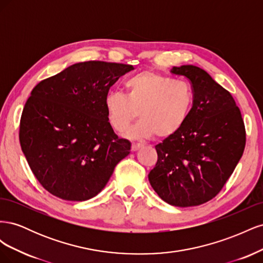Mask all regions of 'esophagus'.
<instances>
[{"instance_id":"esophagus-1","label":"esophagus","mask_w":263,"mask_h":263,"mask_svg":"<svg viewBox=\"0 0 263 263\" xmlns=\"http://www.w3.org/2000/svg\"><path fill=\"white\" fill-rule=\"evenodd\" d=\"M142 147L141 144H133L132 145V151H137Z\"/></svg>"}]
</instances>
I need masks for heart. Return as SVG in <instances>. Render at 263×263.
<instances>
[{"mask_svg": "<svg viewBox=\"0 0 263 263\" xmlns=\"http://www.w3.org/2000/svg\"><path fill=\"white\" fill-rule=\"evenodd\" d=\"M126 94L108 92L104 107L108 123L116 132L124 130L136 117L139 121L124 133L133 139H147L155 135L166 139L185 125L194 103V94L187 82L153 71L129 78L125 82Z\"/></svg>", "mask_w": 263, "mask_h": 263, "instance_id": "heart-1", "label": "heart"}]
</instances>
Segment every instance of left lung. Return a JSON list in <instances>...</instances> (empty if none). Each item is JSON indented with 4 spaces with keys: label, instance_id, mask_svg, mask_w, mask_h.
<instances>
[{
    "label": "left lung",
    "instance_id": "1",
    "mask_svg": "<svg viewBox=\"0 0 263 263\" xmlns=\"http://www.w3.org/2000/svg\"><path fill=\"white\" fill-rule=\"evenodd\" d=\"M170 72L189 79L194 103L182 129L156 146L148 179L164 202L189 208L219 193L243 154L246 132L232 94L205 70L184 65Z\"/></svg>",
    "mask_w": 263,
    "mask_h": 263
}]
</instances>
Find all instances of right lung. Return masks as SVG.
Masks as SVG:
<instances>
[{
	"label": "right lung",
	"mask_w": 263,
	"mask_h": 263,
	"mask_svg": "<svg viewBox=\"0 0 263 263\" xmlns=\"http://www.w3.org/2000/svg\"><path fill=\"white\" fill-rule=\"evenodd\" d=\"M130 65L78 62L39 82L23 109L20 141L39 183L52 195L82 202L105 187L130 153L108 123L104 98Z\"/></svg>",
	"instance_id": "right-lung-1"
}]
</instances>
